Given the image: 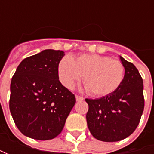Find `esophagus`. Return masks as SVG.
Segmentation results:
<instances>
[{"label":"esophagus","instance_id":"obj_1","mask_svg":"<svg viewBox=\"0 0 154 154\" xmlns=\"http://www.w3.org/2000/svg\"><path fill=\"white\" fill-rule=\"evenodd\" d=\"M75 98H76V100H77V101H82V100L84 99L83 97H81V96H78V95H76V96H75Z\"/></svg>","mask_w":154,"mask_h":154}]
</instances>
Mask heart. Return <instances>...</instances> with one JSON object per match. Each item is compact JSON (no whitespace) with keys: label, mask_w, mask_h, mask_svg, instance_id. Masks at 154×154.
<instances>
[{"label":"heart","mask_w":154,"mask_h":154,"mask_svg":"<svg viewBox=\"0 0 154 154\" xmlns=\"http://www.w3.org/2000/svg\"><path fill=\"white\" fill-rule=\"evenodd\" d=\"M125 69L120 61L99 55H81L72 59L65 56L59 62L58 75L62 84L72 89L83 76L88 93L102 97L121 86Z\"/></svg>","instance_id":"1"}]
</instances>
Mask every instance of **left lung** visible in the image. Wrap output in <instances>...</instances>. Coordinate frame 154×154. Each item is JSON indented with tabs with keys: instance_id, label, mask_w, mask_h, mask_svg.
Returning <instances> with one entry per match:
<instances>
[{
	"instance_id": "left-lung-1",
	"label": "left lung",
	"mask_w": 154,
	"mask_h": 154,
	"mask_svg": "<svg viewBox=\"0 0 154 154\" xmlns=\"http://www.w3.org/2000/svg\"><path fill=\"white\" fill-rule=\"evenodd\" d=\"M124 78L115 92L100 98H86L87 126L97 140L112 142L127 138L139 124L144 109L143 80L133 63L120 56Z\"/></svg>"
}]
</instances>
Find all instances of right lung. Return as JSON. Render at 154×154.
Wrapping results in <instances>:
<instances>
[{"mask_svg": "<svg viewBox=\"0 0 154 154\" xmlns=\"http://www.w3.org/2000/svg\"><path fill=\"white\" fill-rule=\"evenodd\" d=\"M62 51L45 50L20 63L10 86L9 109L19 130L39 140H51L62 132L76 102L59 80Z\"/></svg>", "mask_w": 154, "mask_h": 154, "instance_id": "1", "label": "right lung"}]
</instances>
